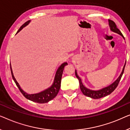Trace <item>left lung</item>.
<instances>
[{
	"mask_svg": "<svg viewBox=\"0 0 130 130\" xmlns=\"http://www.w3.org/2000/svg\"><path fill=\"white\" fill-rule=\"evenodd\" d=\"M108 23H109V28H110V30L113 32L119 34L122 37L124 38V39L125 40L124 36L122 35V34H121V32H120L119 29L117 28V25H116V23H115L114 22H113L112 21H111V20H108ZM125 63H126V61L125 62V64L124 65L123 68H122L121 73L120 76H118L117 79L114 83L110 84L109 85L107 86V87H104L103 88H101L99 89V90H96V91L91 90V89H89L88 88H86L85 86L83 85V83H82L81 79L80 78L79 76L78 75L77 72H76V70H75V75L76 76V78H77L78 80H79L80 89H81L82 92L83 93L84 95H86L87 96H88V97L93 98V99H99V98L104 97V96L110 94L111 92H112L113 91L115 90V89L117 87L118 85V83H119L121 78L122 76V74H123L124 73Z\"/></svg>",
	"mask_w": 130,
	"mask_h": 130,
	"instance_id": "obj_1",
	"label": "left lung"
}]
</instances>
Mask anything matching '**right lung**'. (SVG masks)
I'll use <instances>...</instances> for the list:
<instances>
[{"label":"right lung","instance_id":"right-lung-1","mask_svg":"<svg viewBox=\"0 0 130 130\" xmlns=\"http://www.w3.org/2000/svg\"><path fill=\"white\" fill-rule=\"evenodd\" d=\"M30 22V21H27L26 22H25L24 24H23L22 26L19 28V29L18 30L16 34H18V33L23 28H25V26H26L27 25H29ZM67 65H68L67 62H63L59 66L56 72L53 84H52V85H51L50 87L47 88V89L41 91V92L36 93V94H29L26 92H25V91L21 88V87H20L19 83H18L17 81L16 80L15 78H14V76L13 75V74L12 67H11V64L10 63L11 74H12L13 79L14 83H15L16 85H17L18 88L19 89L20 91H21L22 94H23V95L29 100H30V101H32L33 102H37V103H40V104H43V103L48 102L49 101H51V100L54 99V98L57 95L59 91L60 88H61V78H62V75L63 69H64V67L65 66Z\"/></svg>","mask_w":130,"mask_h":130}]
</instances>
